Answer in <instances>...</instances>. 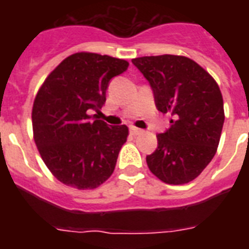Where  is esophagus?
<instances>
[{"instance_id":"esophagus-1","label":"esophagus","mask_w":249,"mask_h":249,"mask_svg":"<svg viewBox=\"0 0 249 249\" xmlns=\"http://www.w3.org/2000/svg\"><path fill=\"white\" fill-rule=\"evenodd\" d=\"M129 130H130V133H132L133 136H138V134H141V133H143V130L140 128H136V126H130L129 128Z\"/></svg>"}]
</instances>
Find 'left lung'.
I'll return each instance as SVG.
<instances>
[{
	"label": "left lung",
	"instance_id": "1",
	"mask_svg": "<svg viewBox=\"0 0 249 249\" xmlns=\"http://www.w3.org/2000/svg\"><path fill=\"white\" fill-rule=\"evenodd\" d=\"M151 86L156 108L169 113L170 126L158 134V148L146 161L169 185L193 181L216 154L224 126V101L212 76L181 55L132 60Z\"/></svg>",
	"mask_w": 249,
	"mask_h": 249
}]
</instances>
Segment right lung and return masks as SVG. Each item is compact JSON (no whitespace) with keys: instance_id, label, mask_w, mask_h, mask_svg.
Masks as SVG:
<instances>
[{"instance_id":"right-lung-1","label":"right lung","mask_w":249,"mask_h":249,"mask_svg":"<svg viewBox=\"0 0 249 249\" xmlns=\"http://www.w3.org/2000/svg\"><path fill=\"white\" fill-rule=\"evenodd\" d=\"M128 66L124 59L76 53L38 90L32 108L33 138L44 163L64 185L95 189L113 173L128 126H112L89 113L102 108L109 80Z\"/></svg>"}]
</instances>
